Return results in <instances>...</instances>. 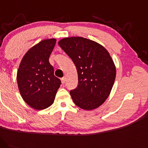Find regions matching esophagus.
I'll return each instance as SVG.
<instances>
[{
  "mask_svg": "<svg viewBox=\"0 0 148 148\" xmlns=\"http://www.w3.org/2000/svg\"><path fill=\"white\" fill-rule=\"evenodd\" d=\"M61 82H62V84H64V83H65V82H66V77H62V78L61 79Z\"/></svg>",
  "mask_w": 148,
  "mask_h": 148,
  "instance_id": "esophagus-1",
  "label": "esophagus"
}]
</instances>
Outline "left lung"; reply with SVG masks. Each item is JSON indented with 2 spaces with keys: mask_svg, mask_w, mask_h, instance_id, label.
<instances>
[{
  "mask_svg": "<svg viewBox=\"0 0 148 148\" xmlns=\"http://www.w3.org/2000/svg\"><path fill=\"white\" fill-rule=\"evenodd\" d=\"M59 45L77 69L78 85L70 92L75 104L87 110L99 107L110 95L115 79L110 54L100 44L82 37L63 38Z\"/></svg>",
  "mask_w": 148,
  "mask_h": 148,
  "instance_id": "1",
  "label": "left lung"
}]
</instances>
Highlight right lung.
I'll return each mask as SVG.
<instances>
[{"instance_id":"1","label":"right lung","mask_w":148,"mask_h":148,"mask_svg":"<svg viewBox=\"0 0 148 148\" xmlns=\"http://www.w3.org/2000/svg\"><path fill=\"white\" fill-rule=\"evenodd\" d=\"M56 39L42 40L25 54L16 75L21 97L36 110H43L54 102L61 80L54 75L49 58Z\"/></svg>"}]
</instances>
